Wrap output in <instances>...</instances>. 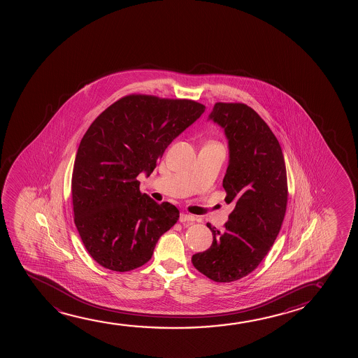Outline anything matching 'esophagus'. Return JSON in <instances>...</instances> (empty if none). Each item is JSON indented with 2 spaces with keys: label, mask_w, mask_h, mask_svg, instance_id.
Listing matches in <instances>:
<instances>
[{
  "label": "esophagus",
  "mask_w": 358,
  "mask_h": 358,
  "mask_svg": "<svg viewBox=\"0 0 358 358\" xmlns=\"http://www.w3.org/2000/svg\"><path fill=\"white\" fill-rule=\"evenodd\" d=\"M194 220H196V217L191 215V214H185V213H182L181 215H180V222H192V221Z\"/></svg>",
  "instance_id": "34e87169"
}]
</instances>
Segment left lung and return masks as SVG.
Wrapping results in <instances>:
<instances>
[{"label": "left lung", "mask_w": 358, "mask_h": 358, "mask_svg": "<svg viewBox=\"0 0 358 358\" xmlns=\"http://www.w3.org/2000/svg\"><path fill=\"white\" fill-rule=\"evenodd\" d=\"M208 120L219 124L229 144L222 186L234 203L225 230L213 232L210 248L192 263L216 282L250 274L268 255L284 221L287 177L284 155L269 126L245 103H216Z\"/></svg>", "instance_id": "obj_1"}]
</instances>
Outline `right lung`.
Returning a JSON list of instances; mask_svg holds the SVG:
<instances>
[{"label": "right lung", "instance_id": "obj_1", "mask_svg": "<svg viewBox=\"0 0 358 358\" xmlns=\"http://www.w3.org/2000/svg\"><path fill=\"white\" fill-rule=\"evenodd\" d=\"M186 99L128 95L95 118L79 144L72 175L74 224L99 264L129 271L152 258L180 211L139 191L172 141L204 113Z\"/></svg>", "mask_w": 358, "mask_h": 358}]
</instances>
